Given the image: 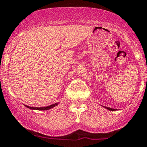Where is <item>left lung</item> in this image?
<instances>
[{"mask_svg": "<svg viewBox=\"0 0 147 147\" xmlns=\"http://www.w3.org/2000/svg\"><path fill=\"white\" fill-rule=\"evenodd\" d=\"M103 107H104L105 109H107V110L111 111H117V109H111V108L107 107V106H103Z\"/></svg>", "mask_w": 147, "mask_h": 147, "instance_id": "left-lung-1", "label": "left lung"}]
</instances>
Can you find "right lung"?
Wrapping results in <instances>:
<instances>
[{"label":"right lung","mask_w":147,"mask_h":147,"mask_svg":"<svg viewBox=\"0 0 147 147\" xmlns=\"http://www.w3.org/2000/svg\"><path fill=\"white\" fill-rule=\"evenodd\" d=\"M58 103H53V104H52V105H50V106H45V107H31V106H27V105H24V106H26V107L28 108V109H31V110L47 111V110H49V109H53V108L55 107V106H56L57 105H58Z\"/></svg>","instance_id":"add662e5"}]
</instances>
